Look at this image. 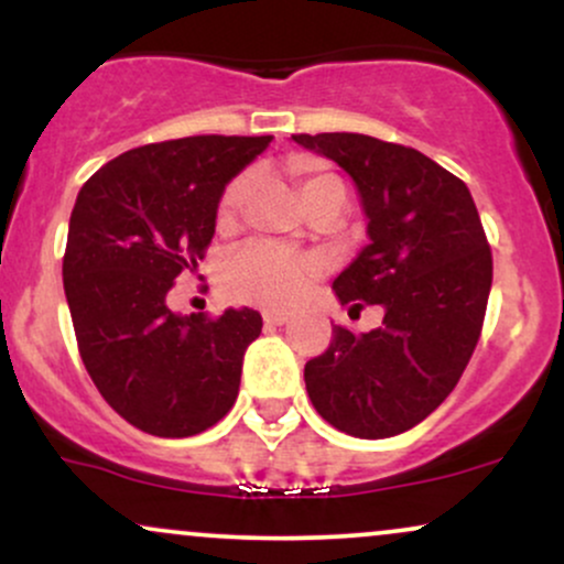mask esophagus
Listing matches in <instances>:
<instances>
[{
    "mask_svg": "<svg viewBox=\"0 0 564 564\" xmlns=\"http://www.w3.org/2000/svg\"><path fill=\"white\" fill-rule=\"evenodd\" d=\"M262 318L264 326H283V323L291 321V313H283V310H264Z\"/></svg>",
    "mask_w": 564,
    "mask_h": 564,
    "instance_id": "obj_1",
    "label": "esophagus"
}]
</instances>
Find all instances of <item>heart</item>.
Instances as JSON below:
<instances>
[{
  "label": "heart",
  "instance_id": "b5f03b06",
  "mask_svg": "<svg viewBox=\"0 0 564 564\" xmlns=\"http://www.w3.org/2000/svg\"><path fill=\"white\" fill-rule=\"evenodd\" d=\"M291 172L300 183L302 198L313 196L315 191H323V187H341L334 174L323 172L321 166L310 164V161H294ZM249 187L251 172H241L225 185L217 204L219 223L228 225L236 219L246 196H249ZM315 273H318V262L313 257L296 254V251H289L270 241H249L225 264L223 289L236 302L262 304V307H286V304L300 300Z\"/></svg>",
  "mask_w": 564,
  "mask_h": 564
}]
</instances>
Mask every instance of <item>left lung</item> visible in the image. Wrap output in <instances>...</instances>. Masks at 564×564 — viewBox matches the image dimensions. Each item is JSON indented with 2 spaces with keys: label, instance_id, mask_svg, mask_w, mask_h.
<instances>
[{
  "label": "left lung",
  "instance_id": "1",
  "mask_svg": "<svg viewBox=\"0 0 564 564\" xmlns=\"http://www.w3.org/2000/svg\"><path fill=\"white\" fill-rule=\"evenodd\" d=\"M352 177L368 243L334 281L341 304H381L366 334L334 326L304 366L315 411L352 437L424 422L462 379L488 307L494 257L469 187L413 148L368 134H291Z\"/></svg>",
  "mask_w": 564,
  "mask_h": 564
}]
</instances>
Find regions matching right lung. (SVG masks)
<instances>
[{"label":"right lung","mask_w":564,"mask_h":564,"mask_svg":"<svg viewBox=\"0 0 564 564\" xmlns=\"http://www.w3.org/2000/svg\"><path fill=\"white\" fill-rule=\"evenodd\" d=\"M270 140L151 142L100 166L76 196L63 289L82 360L108 405L148 435H198L236 403L262 315L249 307L219 318L180 315L170 291L204 260L225 185Z\"/></svg>","instance_id":"right-lung-1"}]
</instances>
